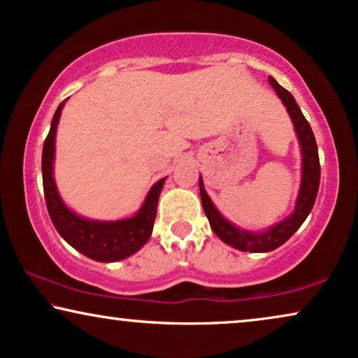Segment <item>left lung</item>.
<instances>
[{"label":"left lung","instance_id":"obj_1","mask_svg":"<svg viewBox=\"0 0 358 358\" xmlns=\"http://www.w3.org/2000/svg\"><path fill=\"white\" fill-rule=\"evenodd\" d=\"M268 82L275 88L276 95L280 96L282 105L286 106L287 113H289L292 127H294L296 136H298L301 146V185L298 199H296L294 210L286 219L278 222L276 225L262 231H250L236 227L225 219L219 212V208L213 206L212 199L203 189V180L199 178V187H201V201L203 212H206L208 224H210L213 234L227 245L234 247L240 252H252V253H268L271 250H276L286 243L291 238L292 234L303 225V222L308 219L309 212L313 210L315 197H317L319 180H321V166H319V152L317 145H315V138L313 129H310L308 120L304 118L303 111L296 103L294 96H292L286 88H282L275 78L270 77Z\"/></svg>","mask_w":358,"mask_h":358}]
</instances>
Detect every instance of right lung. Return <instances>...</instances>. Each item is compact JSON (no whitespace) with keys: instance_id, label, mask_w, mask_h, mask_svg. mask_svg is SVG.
<instances>
[{"instance_id":"add662e5","label":"right lung","mask_w":358,"mask_h":358,"mask_svg":"<svg viewBox=\"0 0 358 358\" xmlns=\"http://www.w3.org/2000/svg\"><path fill=\"white\" fill-rule=\"evenodd\" d=\"M66 100L55 110L50 131L43 148V184L44 197L48 203L50 220L60 236L71 247L95 262L113 263L131 257L141 250L150 240L155 225L157 201L164 185V179L157 180L148 192V196L133 217L122 220H94L78 215L66 206L60 197L54 180L55 157V133Z\"/></svg>"}]
</instances>
